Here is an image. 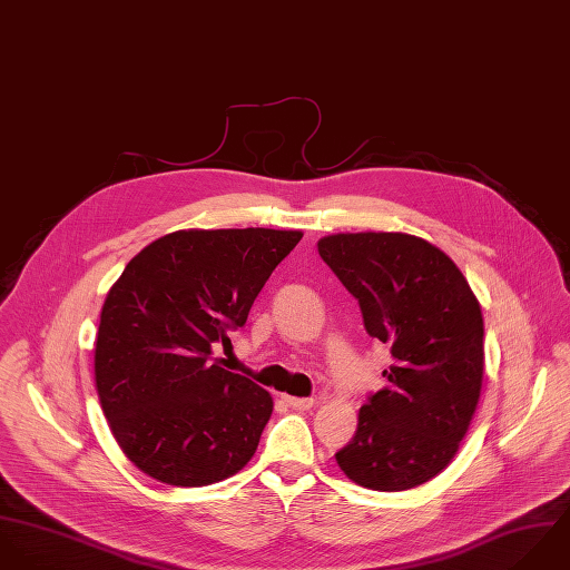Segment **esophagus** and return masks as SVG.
<instances>
[{
  "mask_svg": "<svg viewBox=\"0 0 570 570\" xmlns=\"http://www.w3.org/2000/svg\"><path fill=\"white\" fill-rule=\"evenodd\" d=\"M284 401L293 407V410H311L315 405V399H297V396H284Z\"/></svg>",
  "mask_w": 570,
  "mask_h": 570,
  "instance_id": "obj_1",
  "label": "esophagus"
}]
</instances>
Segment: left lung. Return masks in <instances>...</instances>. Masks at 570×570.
Instances as JSON below:
<instances>
[{
	"label": "left lung",
	"instance_id": "obj_1",
	"mask_svg": "<svg viewBox=\"0 0 570 570\" xmlns=\"http://www.w3.org/2000/svg\"><path fill=\"white\" fill-rule=\"evenodd\" d=\"M322 259L358 299L370 337L390 345L387 385L358 410L337 464L358 487L407 491L452 460L484 374L480 302L454 259L401 230L333 233Z\"/></svg>",
	"mask_w": 570,
	"mask_h": 570
}]
</instances>
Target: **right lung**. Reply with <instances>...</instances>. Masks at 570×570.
I'll list each match as a JSON object with an SVG mask.
<instances>
[{"mask_svg":"<svg viewBox=\"0 0 570 570\" xmlns=\"http://www.w3.org/2000/svg\"><path fill=\"white\" fill-rule=\"evenodd\" d=\"M302 230L183 228L147 244L108 291L95 343L101 410L125 458L171 487L235 475L273 396L212 361Z\"/></svg>","mask_w":570,"mask_h":570,"instance_id":"add662e5","label":"right lung"}]
</instances>
